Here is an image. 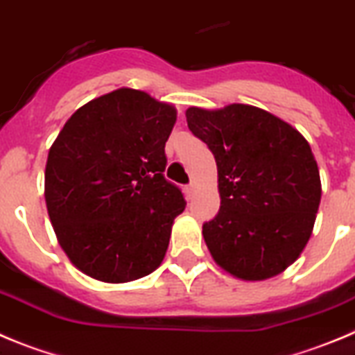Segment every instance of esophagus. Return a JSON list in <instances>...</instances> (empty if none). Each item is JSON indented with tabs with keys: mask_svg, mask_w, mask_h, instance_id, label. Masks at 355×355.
<instances>
[{
	"mask_svg": "<svg viewBox=\"0 0 355 355\" xmlns=\"http://www.w3.org/2000/svg\"><path fill=\"white\" fill-rule=\"evenodd\" d=\"M184 193H185V196L189 198H193V194H194V184H189V185H185L184 187Z\"/></svg>",
	"mask_w": 355,
	"mask_h": 355,
	"instance_id": "34e87169",
	"label": "esophagus"
}]
</instances>
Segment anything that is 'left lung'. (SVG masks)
<instances>
[{"mask_svg": "<svg viewBox=\"0 0 355 355\" xmlns=\"http://www.w3.org/2000/svg\"><path fill=\"white\" fill-rule=\"evenodd\" d=\"M185 118L217 164L221 207L203 225L210 254L239 279L277 276L306 248L320 205L309 143L290 123L248 104L189 107Z\"/></svg>", "mask_w": 355, "mask_h": 355, "instance_id": "left-lung-1", "label": "left lung"}]
</instances>
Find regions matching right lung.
<instances>
[{"label":"right lung","mask_w":355,"mask_h":355,"mask_svg":"<svg viewBox=\"0 0 355 355\" xmlns=\"http://www.w3.org/2000/svg\"><path fill=\"white\" fill-rule=\"evenodd\" d=\"M171 104L120 88L67 120L46 164V203L60 245L86 276L127 283L164 260L185 200L164 178Z\"/></svg>","instance_id":"obj_1"}]
</instances>
